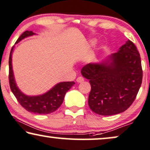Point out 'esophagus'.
<instances>
[{
  "mask_svg": "<svg viewBox=\"0 0 150 150\" xmlns=\"http://www.w3.org/2000/svg\"><path fill=\"white\" fill-rule=\"evenodd\" d=\"M83 81H84V79H83V77H77L76 79V81L77 83H81V82H83Z\"/></svg>",
  "mask_w": 150,
  "mask_h": 150,
  "instance_id": "obj_1",
  "label": "esophagus"
}]
</instances>
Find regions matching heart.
<instances>
[{"label":"heart","instance_id":"obj_1","mask_svg":"<svg viewBox=\"0 0 150 150\" xmlns=\"http://www.w3.org/2000/svg\"><path fill=\"white\" fill-rule=\"evenodd\" d=\"M96 44H97V40L95 39L91 40L90 41V45H91V46H95Z\"/></svg>","mask_w":150,"mask_h":150}]
</instances>
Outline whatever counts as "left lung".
<instances>
[{
	"label": "left lung",
	"instance_id": "8db88e82",
	"mask_svg": "<svg viewBox=\"0 0 150 150\" xmlns=\"http://www.w3.org/2000/svg\"><path fill=\"white\" fill-rule=\"evenodd\" d=\"M81 73L89 79L88 105L103 116L123 112L132 105L143 79L141 57L132 42L125 45L100 62L89 63Z\"/></svg>",
	"mask_w": 150,
	"mask_h": 150
}]
</instances>
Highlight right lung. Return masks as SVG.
<instances>
[{"instance_id":"obj_1","label":"right lung","mask_w":150,"mask_h":150,"mask_svg":"<svg viewBox=\"0 0 150 150\" xmlns=\"http://www.w3.org/2000/svg\"><path fill=\"white\" fill-rule=\"evenodd\" d=\"M35 35L31 31H26L17 40L18 44L26 38ZM13 46L11 50L9 59V80L10 88L22 106L26 110L39 115H47L53 112L59 108L64 99L67 92L75 84L74 81H63L57 83L49 91L40 95H27L23 93L16 82L12 68V53Z\"/></svg>"}]
</instances>
